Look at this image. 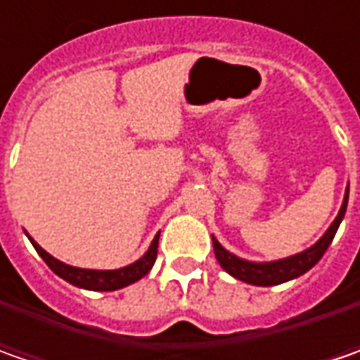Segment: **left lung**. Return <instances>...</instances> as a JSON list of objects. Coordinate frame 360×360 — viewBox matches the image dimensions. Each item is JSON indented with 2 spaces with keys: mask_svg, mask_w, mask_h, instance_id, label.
<instances>
[{
  "mask_svg": "<svg viewBox=\"0 0 360 360\" xmlns=\"http://www.w3.org/2000/svg\"><path fill=\"white\" fill-rule=\"evenodd\" d=\"M347 202H349V188L345 192V200H342V206H340L335 222L321 236V240L314 242L311 248H307V250H302L298 255L281 258V260H272V262H250V260L238 258L236 255L229 252L226 248H222V244L212 236L216 260L220 262V266L226 270L230 276L238 278L242 283L255 284V286H274V284H283L286 281H292V278H297L300 274H304L307 270H311L323 258L326 248L330 246V242H333L337 230H339L342 218H345Z\"/></svg>",
  "mask_w": 360,
  "mask_h": 360,
  "instance_id": "1",
  "label": "left lung"
}]
</instances>
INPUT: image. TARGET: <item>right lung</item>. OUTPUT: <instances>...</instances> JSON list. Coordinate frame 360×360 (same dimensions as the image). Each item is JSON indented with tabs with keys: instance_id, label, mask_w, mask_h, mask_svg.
<instances>
[{
	"instance_id": "right-lung-1",
	"label": "right lung",
	"mask_w": 360,
	"mask_h": 360,
	"mask_svg": "<svg viewBox=\"0 0 360 360\" xmlns=\"http://www.w3.org/2000/svg\"><path fill=\"white\" fill-rule=\"evenodd\" d=\"M30 238V236H27ZM158 238L160 232L154 236V240L150 244L148 252H146L142 258H138L134 264H128L124 269L116 270H91V269H77V266H70L62 260L53 258L51 255H48L34 238H30L34 248L37 250V255L44 258V262L48 264L49 269L53 270L60 278L68 281L74 286H79V288H86V290H118V288H124L128 284L140 281L142 276H146L150 269L154 266L156 262V256H158Z\"/></svg>"
}]
</instances>
